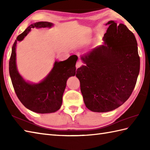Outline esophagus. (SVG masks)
I'll list each match as a JSON object with an SVG mask.
<instances>
[{
  "label": "esophagus",
  "instance_id": "esophagus-1",
  "mask_svg": "<svg viewBox=\"0 0 150 150\" xmlns=\"http://www.w3.org/2000/svg\"><path fill=\"white\" fill-rule=\"evenodd\" d=\"M83 64V63H82L81 61H80V60H79V61H78L77 62V64H76V68H80V67Z\"/></svg>",
  "mask_w": 150,
  "mask_h": 150
}]
</instances>
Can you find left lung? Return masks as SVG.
I'll list each match as a JSON object with an SVG mask.
<instances>
[{
    "label": "left lung",
    "instance_id": "8db88e82",
    "mask_svg": "<svg viewBox=\"0 0 150 150\" xmlns=\"http://www.w3.org/2000/svg\"><path fill=\"white\" fill-rule=\"evenodd\" d=\"M104 44L81 59L86 64L77 69L86 106L94 112L119 108L134 90L140 70L135 37L126 25L110 21Z\"/></svg>",
    "mask_w": 150,
    "mask_h": 150
}]
</instances>
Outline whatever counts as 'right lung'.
<instances>
[{
  "instance_id": "right-lung-1",
  "label": "right lung",
  "mask_w": 150,
  "mask_h": 150,
  "mask_svg": "<svg viewBox=\"0 0 150 150\" xmlns=\"http://www.w3.org/2000/svg\"><path fill=\"white\" fill-rule=\"evenodd\" d=\"M52 26L53 24L49 22H39L28 26L15 40L9 62V75L17 97L26 108L38 113H53L60 109L67 80L75 75V64L78 57L73 55L64 61H55L52 71L42 82L31 84L25 81L17 71L16 44L17 41L23 39L32 28H50Z\"/></svg>"
}]
</instances>
